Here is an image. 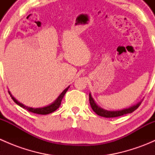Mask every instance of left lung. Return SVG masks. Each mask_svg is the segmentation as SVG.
<instances>
[{
  "label": "left lung",
  "instance_id": "1",
  "mask_svg": "<svg viewBox=\"0 0 155 155\" xmlns=\"http://www.w3.org/2000/svg\"><path fill=\"white\" fill-rule=\"evenodd\" d=\"M89 101H90L91 107L94 112L96 114H97L98 115H100V116L105 117V118H115V117L121 116V115H123L131 113V112L135 111L137 108L140 107V105L142 103V101H140V102H139L138 104H135V105L132 106V107L129 108H126V109H121V110L109 111L100 107L99 106L95 103L93 97H91V93L89 94Z\"/></svg>",
  "mask_w": 155,
  "mask_h": 155
}]
</instances>
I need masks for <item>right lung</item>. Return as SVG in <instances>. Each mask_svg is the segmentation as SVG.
Listing matches in <instances>:
<instances>
[{"mask_svg":"<svg viewBox=\"0 0 155 155\" xmlns=\"http://www.w3.org/2000/svg\"><path fill=\"white\" fill-rule=\"evenodd\" d=\"M69 87H70V86L66 87V88H65L64 90L62 91V93H61V94L58 97L57 99H56L54 102L51 103V104H49V105H48V106H46V107H40V108H33V107H26V106H25L24 104H22L21 103L18 102V101H17V100L15 99V98L14 97L12 94H11L10 91H8V92H9V94H10V97H12V99L13 100V101L17 104V105L20 106L21 107L27 109V110H28L29 112H33V113L40 114V115H47V114L51 113V112H54V111H55L57 109H58L59 107L61 106V103L62 99H63L64 96V94H66V92L68 91Z\"/></svg>","mask_w":155,"mask_h":155,"instance_id":"right-lung-1","label":"right lung"}]
</instances>
